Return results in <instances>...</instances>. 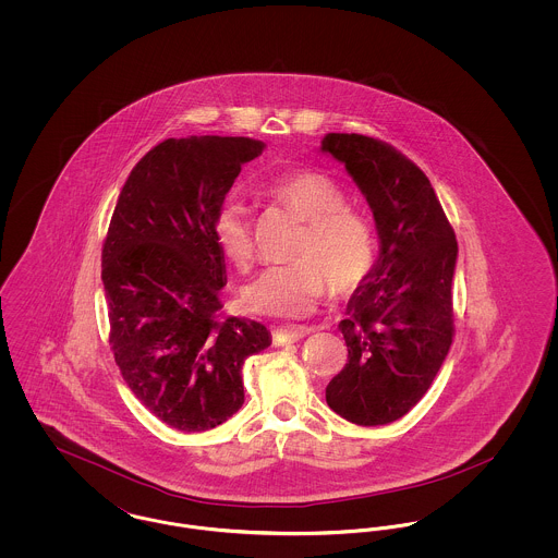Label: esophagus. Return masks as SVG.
I'll list each match as a JSON object with an SVG mask.
<instances>
[{"instance_id":"1","label":"esophagus","mask_w":558,"mask_h":558,"mask_svg":"<svg viewBox=\"0 0 558 558\" xmlns=\"http://www.w3.org/2000/svg\"><path fill=\"white\" fill-rule=\"evenodd\" d=\"M310 328L305 326H282V328H274L271 330V339L274 345H289V343H296L299 339L307 337Z\"/></svg>"}]
</instances>
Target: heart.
Returning a JSON list of instances; mask_svg holds the SVG:
<instances>
[{"mask_svg":"<svg viewBox=\"0 0 558 558\" xmlns=\"http://www.w3.org/2000/svg\"><path fill=\"white\" fill-rule=\"evenodd\" d=\"M269 190L307 226L292 251L294 262L266 267L244 287V305L264 316L303 318L318 307L328 284L335 294L355 291L374 262V232L364 215L347 207L345 192L318 171L291 173ZM215 239L234 266L251 264L248 209L236 198L215 215Z\"/></svg>","mask_w":558,"mask_h":558,"instance_id":"1","label":"heart"}]
</instances>
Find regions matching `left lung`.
Returning <instances> with one entry per match:
<instances>
[{
	"mask_svg": "<svg viewBox=\"0 0 558 558\" xmlns=\"http://www.w3.org/2000/svg\"><path fill=\"white\" fill-rule=\"evenodd\" d=\"M319 150L345 165L380 240L339 324L349 362L326 401L353 425H389L423 399L450 351L458 242L428 178L393 146L328 133Z\"/></svg>",
	"mask_w": 558,
	"mask_h": 558,
	"instance_id": "left-lung-1",
	"label": "left lung"
}]
</instances>
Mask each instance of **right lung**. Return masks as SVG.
<instances>
[{"label":"right lung","mask_w":558,"mask_h":558,"mask_svg":"<svg viewBox=\"0 0 558 558\" xmlns=\"http://www.w3.org/2000/svg\"><path fill=\"white\" fill-rule=\"evenodd\" d=\"M251 137H169L135 165L102 248L110 345L123 380L159 421L184 433L226 423L244 403L242 364L271 335L221 316L226 262L215 215Z\"/></svg>","instance_id":"add662e5"}]
</instances>
